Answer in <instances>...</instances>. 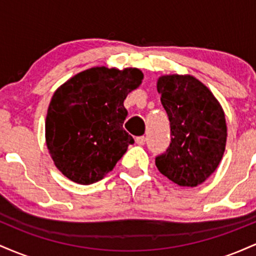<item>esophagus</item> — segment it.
<instances>
[{"label": "esophagus", "mask_w": 256, "mask_h": 256, "mask_svg": "<svg viewBox=\"0 0 256 256\" xmlns=\"http://www.w3.org/2000/svg\"><path fill=\"white\" fill-rule=\"evenodd\" d=\"M136 143H137L138 146H143L146 143V137L144 136L136 137Z\"/></svg>", "instance_id": "esophagus-1"}]
</instances>
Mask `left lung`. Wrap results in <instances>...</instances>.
Wrapping results in <instances>:
<instances>
[{
    "instance_id": "1",
    "label": "left lung",
    "mask_w": 256,
    "mask_h": 256,
    "mask_svg": "<svg viewBox=\"0 0 256 256\" xmlns=\"http://www.w3.org/2000/svg\"><path fill=\"white\" fill-rule=\"evenodd\" d=\"M156 88L172 138L155 165L179 186H198L216 171L224 155V110L212 91L190 74L161 76Z\"/></svg>"
}]
</instances>
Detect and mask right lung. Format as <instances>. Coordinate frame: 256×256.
<instances>
[{"mask_svg":"<svg viewBox=\"0 0 256 256\" xmlns=\"http://www.w3.org/2000/svg\"><path fill=\"white\" fill-rule=\"evenodd\" d=\"M142 79L132 67H91L58 88L46 112V143L64 177L89 185L114 168L134 142L122 128L124 100Z\"/></svg>","mask_w":256,"mask_h":256,"instance_id":"right-lung-1","label":"right lung"}]
</instances>
